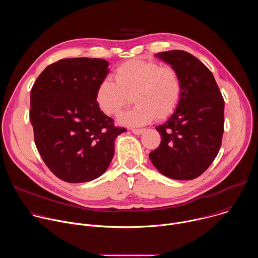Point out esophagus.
Segmentation results:
<instances>
[{
  "label": "esophagus",
  "mask_w": 258,
  "mask_h": 258,
  "mask_svg": "<svg viewBox=\"0 0 258 258\" xmlns=\"http://www.w3.org/2000/svg\"><path fill=\"white\" fill-rule=\"evenodd\" d=\"M132 132L135 134V135H141L145 132V128H134L132 130Z\"/></svg>",
  "instance_id": "34e87169"
}]
</instances>
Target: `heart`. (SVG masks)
I'll return each mask as SVG.
<instances>
[{"instance_id":"1","label":"heart","mask_w":258,"mask_h":258,"mask_svg":"<svg viewBox=\"0 0 258 258\" xmlns=\"http://www.w3.org/2000/svg\"><path fill=\"white\" fill-rule=\"evenodd\" d=\"M115 82L103 80L95 94L97 106L109 116H117L130 104L136 105L119 117L125 125H142L168 117L177 106L181 83L171 66L155 61L133 59L120 64L114 71Z\"/></svg>"}]
</instances>
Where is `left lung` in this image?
Masks as SVG:
<instances>
[{"mask_svg": "<svg viewBox=\"0 0 258 258\" xmlns=\"http://www.w3.org/2000/svg\"><path fill=\"white\" fill-rule=\"evenodd\" d=\"M155 56L177 71L181 95L174 112L156 126L161 142L149 157L163 175L193 179L209 167L219 151L225 102L211 71L192 54L173 50Z\"/></svg>", "mask_w": 258, "mask_h": 258, "instance_id": "obj_1", "label": "left lung"}]
</instances>
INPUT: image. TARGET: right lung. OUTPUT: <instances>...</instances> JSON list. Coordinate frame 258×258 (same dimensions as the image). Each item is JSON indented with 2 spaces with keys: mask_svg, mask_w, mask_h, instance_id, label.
<instances>
[{
  "mask_svg": "<svg viewBox=\"0 0 258 258\" xmlns=\"http://www.w3.org/2000/svg\"><path fill=\"white\" fill-rule=\"evenodd\" d=\"M109 62L97 58L59 60L39 76L30 93L29 118L44 162L60 179L86 182L103 174L114 155V126L95 100Z\"/></svg>",
  "mask_w": 258,
  "mask_h": 258,
  "instance_id": "add662e5",
  "label": "right lung"
}]
</instances>
